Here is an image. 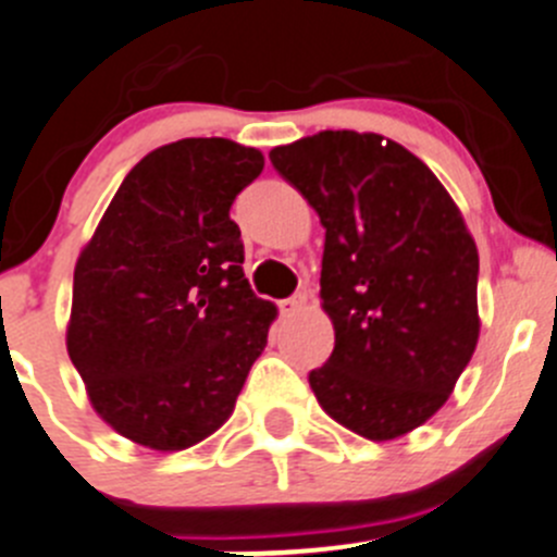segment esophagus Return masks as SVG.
Listing matches in <instances>:
<instances>
[{"label": "esophagus", "mask_w": 557, "mask_h": 557, "mask_svg": "<svg viewBox=\"0 0 557 557\" xmlns=\"http://www.w3.org/2000/svg\"><path fill=\"white\" fill-rule=\"evenodd\" d=\"M308 306V295L306 292H297V295L286 297V300H281V313H286V317H292V313L302 311V308Z\"/></svg>", "instance_id": "1"}]
</instances>
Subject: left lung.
<instances>
[{
    "instance_id": "1",
    "label": "left lung",
    "mask_w": 557,
    "mask_h": 557,
    "mask_svg": "<svg viewBox=\"0 0 557 557\" xmlns=\"http://www.w3.org/2000/svg\"><path fill=\"white\" fill-rule=\"evenodd\" d=\"M324 227L335 349L308 373L319 406L371 442L431 420L479 341V255L442 181L376 132L324 129L271 151Z\"/></svg>"
}]
</instances>
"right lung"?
Wrapping results in <instances>:
<instances>
[{
    "instance_id": "add662e5",
    "label": "right lung",
    "mask_w": 557,
    "mask_h": 557,
    "mask_svg": "<svg viewBox=\"0 0 557 557\" xmlns=\"http://www.w3.org/2000/svg\"><path fill=\"white\" fill-rule=\"evenodd\" d=\"M257 148L186 137L121 181L75 262L67 351L119 436L178 453L230 420L278 308L251 292L230 206Z\"/></svg>"
}]
</instances>
